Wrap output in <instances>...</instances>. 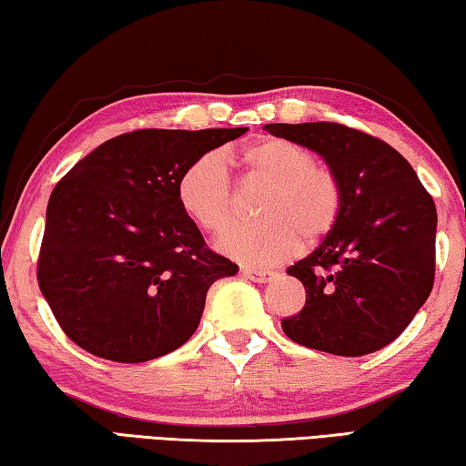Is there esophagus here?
I'll use <instances>...</instances> for the list:
<instances>
[{
    "instance_id": "1",
    "label": "esophagus",
    "mask_w": 466,
    "mask_h": 466,
    "mask_svg": "<svg viewBox=\"0 0 466 466\" xmlns=\"http://www.w3.org/2000/svg\"><path fill=\"white\" fill-rule=\"evenodd\" d=\"M242 275L250 281H257V283H267L275 278L273 271H267V269H255V267H242Z\"/></svg>"
}]
</instances>
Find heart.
I'll use <instances>...</instances> for the list:
<instances>
[{"instance_id":"heart-1","label":"heart","mask_w":466,"mask_h":466,"mask_svg":"<svg viewBox=\"0 0 466 466\" xmlns=\"http://www.w3.org/2000/svg\"><path fill=\"white\" fill-rule=\"evenodd\" d=\"M248 175L269 185L261 205V222L234 228L218 248L250 265H275L296 255L299 244L314 247L333 234L343 211V191L333 170L317 164L309 147L283 137H267L242 152ZM180 208L211 234L230 226L238 205L226 157L203 154L187 164L177 183Z\"/></svg>"}]
</instances>
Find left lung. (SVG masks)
I'll return each mask as SVG.
<instances>
[{
  "label": "left lung",
  "mask_w": 466,
  "mask_h": 466,
  "mask_svg": "<svg viewBox=\"0 0 466 466\" xmlns=\"http://www.w3.org/2000/svg\"><path fill=\"white\" fill-rule=\"evenodd\" d=\"M265 129L317 152L339 178L343 211L333 234L288 269L306 304L283 319L291 341L358 358L394 341L428 299L438 214L403 156L339 123H271Z\"/></svg>",
  "instance_id": "1"
}]
</instances>
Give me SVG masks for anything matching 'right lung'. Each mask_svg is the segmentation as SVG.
Listing matches in <instances>:
<instances>
[{"instance_id": "obj_1", "label": "right lung", "mask_w": 466, "mask_h": 466, "mask_svg": "<svg viewBox=\"0 0 466 466\" xmlns=\"http://www.w3.org/2000/svg\"><path fill=\"white\" fill-rule=\"evenodd\" d=\"M247 131H131L59 180L46 205L38 288L76 345L139 364L191 339L209 286L238 265L205 247L177 183L195 157Z\"/></svg>"}]
</instances>
